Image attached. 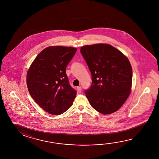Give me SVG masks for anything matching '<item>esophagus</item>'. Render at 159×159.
<instances>
[{"label":"esophagus","mask_w":159,"mask_h":159,"mask_svg":"<svg viewBox=\"0 0 159 159\" xmlns=\"http://www.w3.org/2000/svg\"><path fill=\"white\" fill-rule=\"evenodd\" d=\"M77 90H78L79 93H81V91H82V88H81V86H78V87H77Z\"/></svg>","instance_id":"obj_1"}]
</instances>
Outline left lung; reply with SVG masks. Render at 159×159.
Wrapping results in <instances>:
<instances>
[{
  "label": "left lung",
  "instance_id": "obj_1",
  "mask_svg": "<svg viewBox=\"0 0 159 159\" xmlns=\"http://www.w3.org/2000/svg\"><path fill=\"white\" fill-rule=\"evenodd\" d=\"M80 52L91 72V86L84 91L90 104L102 114L116 111L131 93L132 70L128 58L108 44L85 45Z\"/></svg>",
  "mask_w": 159,
  "mask_h": 159
}]
</instances>
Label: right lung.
<instances>
[{"mask_svg": "<svg viewBox=\"0 0 159 159\" xmlns=\"http://www.w3.org/2000/svg\"><path fill=\"white\" fill-rule=\"evenodd\" d=\"M75 48L49 47L41 51L27 73V87L39 106L52 115H60L73 105L77 91L69 84L66 68Z\"/></svg>", "mask_w": 159, "mask_h": 159, "instance_id": "1", "label": "right lung"}]
</instances>
